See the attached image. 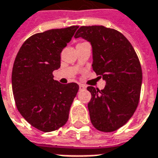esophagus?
I'll return each mask as SVG.
<instances>
[{"instance_id":"1","label":"esophagus","mask_w":158,"mask_h":158,"mask_svg":"<svg viewBox=\"0 0 158 158\" xmlns=\"http://www.w3.org/2000/svg\"><path fill=\"white\" fill-rule=\"evenodd\" d=\"M85 89H86L85 85H84V84H79V90H80V91H82V90H84Z\"/></svg>"}]
</instances>
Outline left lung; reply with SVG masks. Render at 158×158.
Instances as JSON below:
<instances>
[{
    "label": "left lung",
    "instance_id": "obj_1",
    "mask_svg": "<svg viewBox=\"0 0 158 158\" xmlns=\"http://www.w3.org/2000/svg\"><path fill=\"white\" fill-rule=\"evenodd\" d=\"M74 38L91 43L93 69L106 81L103 89H87L90 120L97 130L112 132L134 115L139 101L142 69L135 49L122 33L104 26H82Z\"/></svg>",
    "mask_w": 158,
    "mask_h": 158
}]
</instances>
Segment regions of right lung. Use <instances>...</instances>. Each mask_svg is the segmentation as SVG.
<instances>
[{
  "label": "right lung",
  "instance_id": "1",
  "mask_svg": "<svg viewBox=\"0 0 158 158\" xmlns=\"http://www.w3.org/2000/svg\"><path fill=\"white\" fill-rule=\"evenodd\" d=\"M79 26L36 33L23 43L14 62L12 90L17 109L31 125L43 132L67 122L69 108L79 91L75 83L54 80L60 67V53Z\"/></svg>",
  "mask_w": 158,
  "mask_h": 158
}]
</instances>
